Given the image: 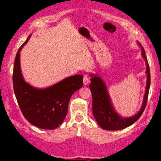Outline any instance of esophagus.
<instances>
[{
	"instance_id": "esophagus-1",
	"label": "esophagus",
	"mask_w": 161,
	"mask_h": 161,
	"mask_svg": "<svg viewBox=\"0 0 161 161\" xmlns=\"http://www.w3.org/2000/svg\"><path fill=\"white\" fill-rule=\"evenodd\" d=\"M89 80H90V79H89V76L85 75L84 76V79H83V84H84V85H88L89 82Z\"/></svg>"
}]
</instances>
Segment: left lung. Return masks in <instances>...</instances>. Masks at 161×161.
Masks as SVG:
<instances>
[{"instance_id":"8db88e82","label":"left lung","mask_w":161,"mask_h":161,"mask_svg":"<svg viewBox=\"0 0 161 161\" xmlns=\"http://www.w3.org/2000/svg\"><path fill=\"white\" fill-rule=\"evenodd\" d=\"M138 44L141 48L142 56L146 62V74L147 75V79L142 104L137 114L131 117L124 118L117 113L111 102L105 82L97 75L91 73L90 74L91 79L89 88L92 96V114L97 124L105 130H120L128 128L139 119L145 109L150 85V69L144 48L139 42H138Z\"/></svg>"}]
</instances>
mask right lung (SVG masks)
Masks as SVG:
<instances>
[{
	"label": "right lung",
	"mask_w": 161,
	"mask_h": 161,
	"mask_svg": "<svg viewBox=\"0 0 161 161\" xmlns=\"http://www.w3.org/2000/svg\"><path fill=\"white\" fill-rule=\"evenodd\" d=\"M19 47L14 60L13 82L14 94L23 116L36 127L53 130L61 125L68 113L72 95L83 85V76L67 77L47 88L33 86L24 79L20 64V52L27 42Z\"/></svg>",
	"instance_id": "obj_1"
}]
</instances>
